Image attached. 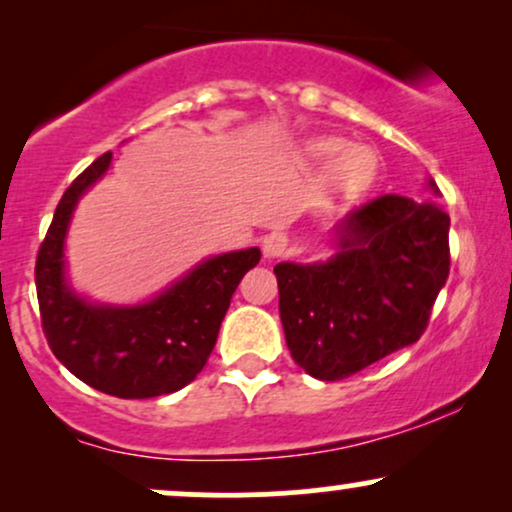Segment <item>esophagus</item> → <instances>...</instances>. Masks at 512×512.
<instances>
[{"mask_svg": "<svg viewBox=\"0 0 512 512\" xmlns=\"http://www.w3.org/2000/svg\"><path fill=\"white\" fill-rule=\"evenodd\" d=\"M264 255L267 257H279L284 255L286 248H289V236L284 231H272L267 238H264Z\"/></svg>", "mask_w": 512, "mask_h": 512, "instance_id": "esophagus-1", "label": "esophagus"}]
</instances>
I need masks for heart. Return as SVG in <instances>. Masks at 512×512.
Returning a JSON list of instances; mask_svg holds the SVG:
<instances>
[{
	"label": "heart",
	"mask_w": 512,
	"mask_h": 512,
	"mask_svg": "<svg viewBox=\"0 0 512 512\" xmlns=\"http://www.w3.org/2000/svg\"><path fill=\"white\" fill-rule=\"evenodd\" d=\"M342 139L320 137L305 144V151L313 161H325L342 149ZM375 175H378V156L368 146H346L327 168L325 182L332 192L344 197H356L366 192L373 185Z\"/></svg>",
	"instance_id": "1"
}]
</instances>
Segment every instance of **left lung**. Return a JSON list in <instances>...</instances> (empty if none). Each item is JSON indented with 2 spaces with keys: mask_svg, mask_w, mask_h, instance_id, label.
<instances>
[{
  "mask_svg": "<svg viewBox=\"0 0 512 512\" xmlns=\"http://www.w3.org/2000/svg\"><path fill=\"white\" fill-rule=\"evenodd\" d=\"M448 231L436 204L380 195L346 216L330 262L276 264L293 361L317 380H344L414 344L448 281Z\"/></svg>",
  "mask_w": 512,
  "mask_h": 512,
  "instance_id": "1",
  "label": "left lung"
}]
</instances>
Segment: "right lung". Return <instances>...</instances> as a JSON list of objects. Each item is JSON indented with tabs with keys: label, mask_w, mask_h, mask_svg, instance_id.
<instances>
[{
	"label": "right lung",
	"mask_w": 512,
	"mask_h": 512,
	"mask_svg": "<svg viewBox=\"0 0 512 512\" xmlns=\"http://www.w3.org/2000/svg\"><path fill=\"white\" fill-rule=\"evenodd\" d=\"M98 156L64 190L35 260L40 322L52 354L86 385L122 399L170 395L197 378L214 351L240 279L260 262L248 248L211 257L185 279L137 308H98L76 298L62 276V243L72 209L108 170Z\"/></svg>",
	"instance_id": "1"
}]
</instances>
